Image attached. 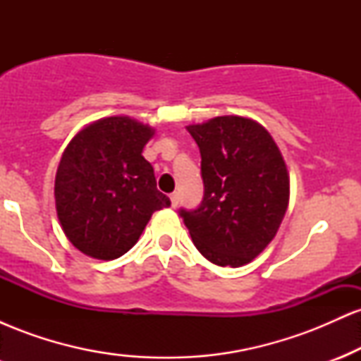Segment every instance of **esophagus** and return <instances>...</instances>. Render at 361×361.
I'll return each instance as SVG.
<instances>
[{
  "label": "esophagus",
  "mask_w": 361,
  "mask_h": 361,
  "mask_svg": "<svg viewBox=\"0 0 361 361\" xmlns=\"http://www.w3.org/2000/svg\"><path fill=\"white\" fill-rule=\"evenodd\" d=\"M169 198H171V205L173 207H178V204H180V193H178V192L171 193V197H169Z\"/></svg>",
  "instance_id": "esophagus-1"
}]
</instances>
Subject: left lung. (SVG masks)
<instances>
[{
    "mask_svg": "<svg viewBox=\"0 0 361 361\" xmlns=\"http://www.w3.org/2000/svg\"><path fill=\"white\" fill-rule=\"evenodd\" d=\"M188 132L200 149L204 198L180 209L197 250L219 267H243L270 244L288 205V173L255 120L215 117Z\"/></svg>",
    "mask_w": 361,
    "mask_h": 361,
    "instance_id": "obj_1",
    "label": "left lung"
}]
</instances>
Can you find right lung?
Wrapping results in <instances>:
<instances>
[{
  "label": "right lung",
  "instance_id": "add662e5",
  "mask_svg": "<svg viewBox=\"0 0 361 361\" xmlns=\"http://www.w3.org/2000/svg\"><path fill=\"white\" fill-rule=\"evenodd\" d=\"M151 127L109 117L74 135L56 175V207L64 234L81 252L115 259L130 250L151 215L171 200L156 188L142 149Z\"/></svg>",
  "mask_w": 361,
  "mask_h": 361
}]
</instances>
